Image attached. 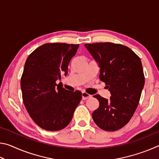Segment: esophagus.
Returning a JSON list of instances; mask_svg holds the SVG:
<instances>
[{
    "mask_svg": "<svg viewBox=\"0 0 159 159\" xmlns=\"http://www.w3.org/2000/svg\"><path fill=\"white\" fill-rule=\"evenodd\" d=\"M91 98V95H89V94H88L87 93L85 92H83L82 93V99L83 100H85V99H87L88 98Z\"/></svg>",
    "mask_w": 159,
    "mask_h": 159,
    "instance_id": "1",
    "label": "esophagus"
}]
</instances>
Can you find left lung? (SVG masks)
Segmentation results:
<instances>
[{
	"label": "left lung",
	"instance_id": "obj_1",
	"mask_svg": "<svg viewBox=\"0 0 159 159\" xmlns=\"http://www.w3.org/2000/svg\"><path fill=\"white\" fill-rule=\"evenodd\" d=\"M98 64L99 78L105 83L109 99L95 95L99 106L92 114L94 122L106 131L119 130L130 120L138 106L144 85L139 57L125 45L112 43L85 44Z\"/></svg>",
	"mask_w": 159,
	"mask_h": 159
}]
</instances>
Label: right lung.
I'll return each mask as SVG.
<instances>
[{"label":"right lung","mask_w":159,"mask_h":159,"mask_svg":"<svg viewBox=\"0 0 159 159\" xmlns=\"http://www.w3.org/2000/svg\"><path fill=\"white\" fill-rule=\"evenodd\" d=\"M79 45L45 43L26 59L21 78L22 99L31 118L43 129L61 130L69 125L82 98L79 90L62 87L61 74L66 76L68 65Z\"/></svg>","instance_id":"1"}]
</instances>
